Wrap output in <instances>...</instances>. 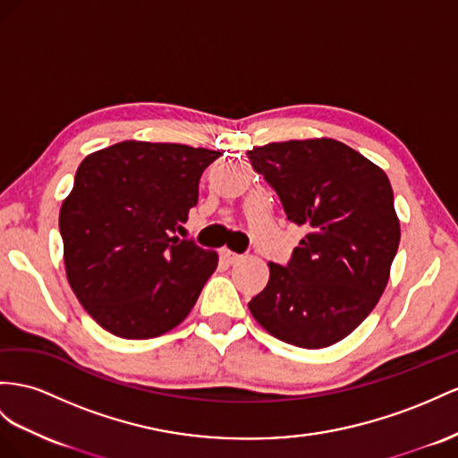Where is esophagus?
<instances>
[{
	"mask_svg": "<svg viewBox=\"0 0 458 458\" xmlns=\"http://www.w3.org/2000/svg\"><path fill=\"white\" fill-rule=\"evenodd\" d=\"M220 259L222 261H226V263H236V261H240L242 259V255H238V253H233V251H230L228 248H222L220 250Z\"/></svg>",
	"mask_w": 458,
	"mask_h": 458,
	"instance_id": "1",
	"label": "esophagus"
}]
</instances>
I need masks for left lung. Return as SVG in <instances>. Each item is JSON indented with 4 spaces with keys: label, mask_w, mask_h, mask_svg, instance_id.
Wrapping results in <instances>:
<instances>
[{
    "label": "left lung",
    "mask_w": 458,
    "mask_h": 458,
    "mask_svg": "<svg viewBox=\"0 0 458 458\" xmlns=\"http://www.w3.org/2000/svg\"><path fill=\"white\" fill-rule=\"evenodd\" d=\"M248 158L306 238L248 306L278 341L325 348L343 341L377 306L401 242L386 174L335 139L255 147Z\"/></svg>",
    "instance_id": "1"
}]
</instances>
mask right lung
<instances>
[{"label":"right lung","instance_id":"1","mask_svg":"<svg viewBox=\"0 0 458 458\" xmlns=\"http://www.w3.org/2000/svg\"><path fill=\"white\" fill-rule=\"evenodd\" d=\"M222 152L123 140L79 164L60 210L67 280L108 333L143 341L178 327L218 265L216 251L172 236Z\"/></svg>","mask_w":458,"mask_h":458}]
</instances>
